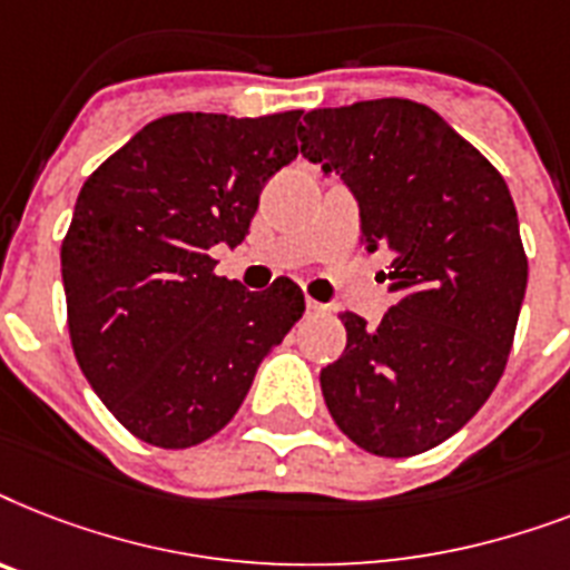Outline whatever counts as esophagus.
Here are the masks:
<instances>
[{"mask_svg":"<svg viewBox=\"0 0 570 570\" xmlns=\"http://www.w3.org/2000/svg\"><path fill=\"white\" fill-rule=\"evenodd\" d=\"M306 308H308V314H326V306H323V303H317V299H306Z\"/></svg>","mask_w":570,"mask_h":570,"instance_id":"1","label":"esophagus"}]
</instances>
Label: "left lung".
<instances>
[{"instance_id":"left-lung-1","label":"left lung","mask_w":570,"mask_h":570,"mask_svg":"<svg viewBox=\"0 0 570 570\" xmlns=\"http://www.w3.org/2000/svg\"><path fill=\"white\" fill-rule=\"evenodd\" d=\"M299 153L341 176L367 253L391 258L397 303L380 326L341 314L347 350L321 371L332 421L373 456L448 441L491 397L527 291L507 181L439 114L412 99L314 108Z\"/></svg>"}]
</instances>
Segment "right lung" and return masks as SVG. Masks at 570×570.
I'll use <instances>...</instances> for the list:
<instances>
[{"mask_svg": "<svg viewBox=\"0 0 570 570\" xmlns=\"http://www.w3.org/2000/svg\"><path fill=\"white\" fill-rule=\"evenodd\" d=\"M299 114H167L79 190L61 244L72 353L147 444L181 450L220 432L306 312L288 276L247 291L214 276L208 256L249 235L264 181L297 158Z\"/></svg>", "mask_w": 570, "mask_h": 570, "instance_id": "right-lung-1", "label": "right lung"}]
</instances>
